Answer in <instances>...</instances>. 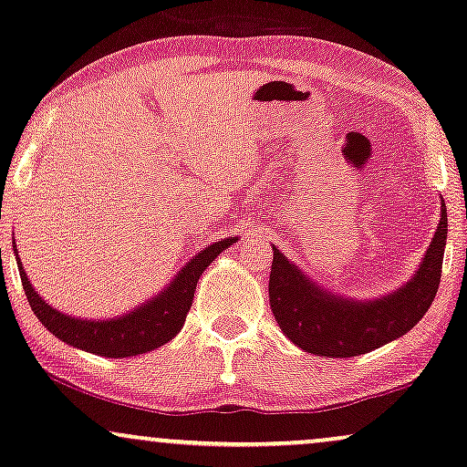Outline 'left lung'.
I'll return each instance as SVG.
<instances>
[{
    "label": "left lung",
    "instance_id": "1",
    "mask_svg": "<svg viewBox=\"0 0 467 467\" xmlns=\"http://www.w3.org/2000/svg\"><path fill=\"white\" fill-rule=\"evenodd\" d=\"M448 234L446 204L416 274L397 291L353 299L318 286L274 245L269 304L286 338L323 358H353L410 332L433 304L441 277Z\"/></svg>",
    "mask_w": 467,
    "mask_h": 467
}]
</instances>
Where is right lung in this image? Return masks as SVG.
Listing matches in <instances>:
<instances>
[{
    "label": "right lung",
    "instance_id": "right-lung-1",
    "mask_svg": "<svg viewBox=\"0 0 467 467\" xmlns=\"http://www.w3.org/2000/svg\"><path fill=\"white\" fill-rule=\"evenodd\" d=\"M237 241L239 237H226L200 250L196 256H192L182 265L179 274L170 280V285L161 288V293L114 318H81L53 308L32 286L21 265L16 245L13 247L27 302L38 321L53 336H57L75 349L94 353V356L131 358L157 349L181 332L187 312L192 308L193 291H196L200 275L226 247L237 244Z\"/></svg>",
    "mask_w": 467,
    "mask_h": 467
}]
</instances>
